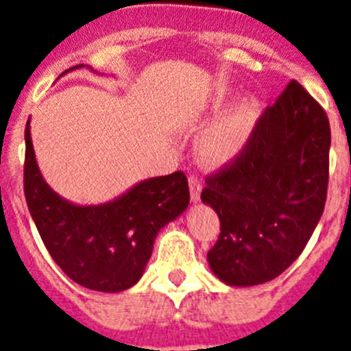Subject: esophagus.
<instances>
[{"mask_svg":"<svg viewBox=\"0 0 351 351\" xmlns=\"http://www.w3.org/2000/svg\"><path fill=\"white\" fill-rule=\"evenodd\" d=\"M189 184H190V197H192L193 203H197L199 197H201V181L197 179V176H190Z\"/></svg>","mask_w":351,"mask_h":351,"instance_id":"esophagus-1","label":"esophagus"}]
</instances>
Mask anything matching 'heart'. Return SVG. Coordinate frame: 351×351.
<instances>
[{
  "mask_svg": "<svg viewBox=\"0 0 351 351\" xmlns=\"http://www.w3.org/2000/svg\"><path fill=\"white\" fill-rule=\"evenodd\" d=\"M226 105V97L214 99V108L219 110ZM261 117V103L255 97H246L230 108L228 112L215 117L208 127L201 132L197 139L199 159L208 167H223L235 159L254 136Z\"/></svg>",
  "mask_w": 351,
  "mask_h": 351,
  "instance_id": "heart-1",
  "label": "heart"
}]
</instances>
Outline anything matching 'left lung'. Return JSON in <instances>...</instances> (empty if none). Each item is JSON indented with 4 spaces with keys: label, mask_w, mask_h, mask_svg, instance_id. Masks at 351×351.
Here are the masks:
<instances>
[{
    "label": "left lung",
    "mask_w": 351,
    "mask_h": 351,
    "mask_svg": "<svg viewBox=\"0 0 351 351\" xmlns=\"http://www.w3.org/2000/svg\"><path fill=\"white\" fill-rule=\"evenodd\" d=\"M330 143L326 112L290 81L245 150L206 178L201 201L221 221L206 255L215 277L228 287H255L301 255L326 203Z\"/></svg>",
    "instance_id": "8db88e82"
}]
</instances>
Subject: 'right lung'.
I'll list each match as a JSON object with an SVG mask.
<instances>
[{
    "label": "right lung",
    "mask_w": 351,
    "mask_h": 351,
    "mask_svg": "<svg viewBox=\"0 0 351 351\" xmlns=\"http://www.w3.org/2000/svg\"><path fill=\"white\" fill-rule=\"evenodd\" d=\"M81 66L85 64L69 70ZM23 189L36 228L56 265L81 287L106 293L127 290L141 279L159 230L190 203L183 172L145 179L108 203H70L39 172L30 121L25 128Z\"/></svg>",
    "instance_id": "1"
}]
</instances>
